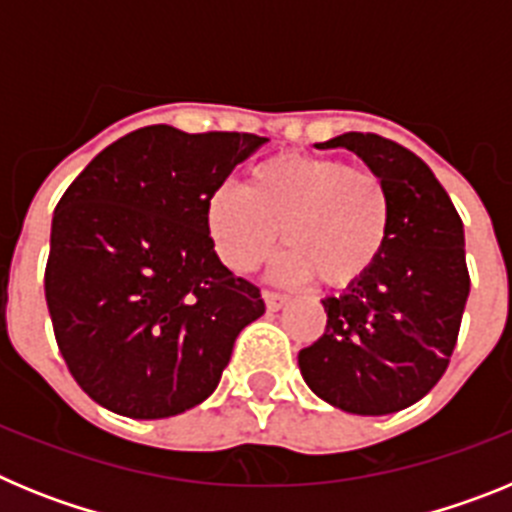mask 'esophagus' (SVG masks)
<instances>
[{
  "mask_svg": "<svg viewBox=\"0 0 512 512\" xmlns=\"http://www.w3.org/2000/svg\"><path fill=\"white\" fill-rule=\"evenodd\" d=\"M264 302H266V307H269L271 312H277V310H282L284 305H287V295H279V292H271V289H264Z\"/></svg>",
  "mask_w": 512,
  "mask_h": 512,
  "instance_id": "obj_1",
  "label": "esophagus"
}]
</instances>
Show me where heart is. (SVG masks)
Wrapping results in <instances>:
<instances>
[{
	"mask_svg": "<svg viewBox=\"0 0 512 512\" xmlns=\"http://www.w3.org/2000/svg\"><path fill=\"white\" fill-rule=\"evenodd\" d=\"M392 225V197L382 176L315 153H279L248 171L243 189H212L205 228L212 248L238 274L259 269L279 243L284 282L346 289L374 269Z\"/></svg>",
	"mask_w": 512,
	"mask_h": 512,
	"instance_id": "obj_1",
	"label": "heart"
}]
</instances>
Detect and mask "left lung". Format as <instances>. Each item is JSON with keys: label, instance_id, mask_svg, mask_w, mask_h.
Instances as JSON below:
<instances>
[{"label": "left lung", "instance_id": "8db88e82", "mask_svg": "<svg viewBox=\"0 0 512 512\" xmlns=\"http://www.w3.org/2000/svg\"><path fill=\"white\" fill-rule=\"evenodd\" d=\"M318 148L354 151L392 197L390 238L374 269L325 297V333L302 348V379L354 415H390L436 387L454 354L469 297L464 225L433 171L374 133H343Z\"/></svg>", "mask_w": 512, "mask_h": 512}]
</instances>
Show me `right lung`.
Listing matches in <instances>:
<instances>
[{
	"label": "right lung",
	"mask_w": 512,
	"mask_h": 512,
	"mask_svg": "<svg viewBox=\"0 0 512 512\" xmlns=\"http://www.w3.org/2000/svg\"><path fill=\"white\" fill-rule=\"evenodd\" d=\"M266 140L148 125L63 192L45 302L71 377L97 405L156 420L215 392L235 338L266 307L217 259L205 202Z\"/></svg>",
	"instance_id": "right-lung-1"
}]
</instances>
